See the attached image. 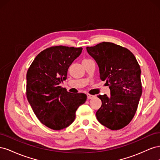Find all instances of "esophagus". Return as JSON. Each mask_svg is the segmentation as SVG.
Listing matches in <instances>:
<instances>
[{
  "mask_svg": "<svg viewBox=\"0 0 160 160\" xmlns=\"http://www.w3.org/2000/svg\"><path fill=\"white\" fill-rule=\"evenodd\" d=\"M88 95V99H93L95 98V95H91V94H88L87 95Z\"/></svg>",
  "mask_w": 160,
  "mask_h": 160,
  "instance_id": "obj_1",
  "label": "esophagus"
}]
</instances>
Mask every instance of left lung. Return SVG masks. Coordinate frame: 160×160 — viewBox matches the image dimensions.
<instances>
[{
  "label": "left lung",
  "instance_id": "8db88e82",
  "mask_svg": "<svg viewBox=\"0 0 160 160\" xmlns=\"http://www.w3.org/2000/svg\"><path fill=\"white\" fill-rule=\"evenodd\" d=\"M99 68L100 79L105 81L111 95L98 97L102 101L97 119L111 130L128 125L136 112L142 93L141 69L133 53L113 42H102L87 47Z\"/></svg>",
  "mask_w": 160,
  "mask_h": 160
}]
</instances>
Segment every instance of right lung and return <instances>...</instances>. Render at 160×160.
Masks as SVG:
<instances>
[{"mask_svg":"<svg viewBox=\"0 0 160 160\" xmlns=\"http://www.w3.org/2000/svg\"><path fill=\"white\" fill-rule=\"evenodd\" d=\"M82 49L62 45L49 47L35 57L27 71V99L38 120L53 130L70 125L77 108L87 100L85 94L71 93L59 85L67 79L69 66Z\"/></svg>","mask_w":160,"mask_h":160,"instance_id":"right-lung-1","label":"right lung"}]
</instances>
